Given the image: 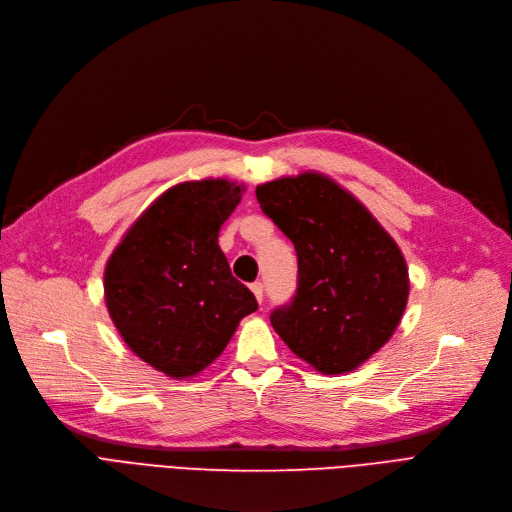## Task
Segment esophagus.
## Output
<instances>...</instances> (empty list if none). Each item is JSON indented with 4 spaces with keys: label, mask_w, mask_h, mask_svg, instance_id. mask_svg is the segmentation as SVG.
I'll use <instances>...</instances> for the list:
<instances>
[{
    "label": "esophagus",
    "mask_w": 512,
    "mask_h": 512,
    "mask_svg": "<svg viewBox=\"0 0 512 512\" xmlns=\"http://www.w3.org/2000/svg\"><path fill=\"white\" fill-rule=\"evenodd\" d=\"M250 289H252V294L256 296V300L262 302V298H264V285H262L260 281H254V283L250 285Z\"/></svg>",
    "instance_id": "esophagus-1"
}]
</instances>
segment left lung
Here are the masks:
<instances>
[{
	"instance_id": "left-lung-1",
	"label": "left lung",
	"mask_w": 512,
	"mask_h": 512,
	"mask_svg": "<svg viewBox=\"0 0 512 512\" xmlns=\"http://www.w3.org/2000/svg\"><path fill=\"white\" fill-rule=\"evenodd\" d=\"M256 198L298 256L296 294L271 312V325L316 371H354L392 337L406 308L408 269L396 241L316 173L258 185Z\"/></svg>"
}]
</instances>
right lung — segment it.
Here are the masks:
<instances>
[{"label": "right lung", "mask_w": 512, "mask_h": 512, "mask_svg": "<svg viewBox=\"0 0 512 512\" xmlns=\"http://www.w3.org/2000/svg\"><path fill=\"white\" fill-rule=\"evenodd\" d=\"M239 200L241 187L223 179L170 187L108 260L106 306L118 333L168 377L206 369L243 316L258 310L218 248V231Z\"/></svg>", "instance_id": "obj_1"}]
</instances>
